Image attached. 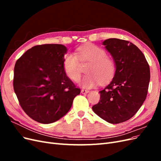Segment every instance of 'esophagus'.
I'll return each mask as SVG.
<instances>
[{
  "label": "esophagus",
  "instance_id": "obj_1",
  "mask_svg": "<svg viewBox=\"0 0 161 161\" xmlns=\"http://www.w3.org/2000/svg\"><path fill=\"white\" fill-rule=\"evenodd\" d=\"M88 92H89L88 90H85V89L81 90V93H82V94H86V93H88Z\"/></svg>",
  "mask_w": 161,
  "mask_h": 161
}]
</instances>
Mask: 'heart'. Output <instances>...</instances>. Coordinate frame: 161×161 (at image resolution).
I'll return each mask as SVG.
<instances>
[{"mask_svg": "<svg viewBox=\"0 0 161 161\" xmlns=\"http://www.w3.org/2000/svg\"><path fill=\"white\" fill-rule=\"evenodd\" d=\"M75 53H66L63 60L64 72L71 80L77 81L80 79L82 69L79 60L82 64L89 63L85 70L86 74L80 82L85 88H92L99 82L105 83L114 77L116 70L115 62L113 58L107 56L103 48L89 44L77 48Z\"/></svg>", "mask_w": 161, "mask_h": 161, "instance_id": "b5f03b06", "label": "heart"}]
</instances>
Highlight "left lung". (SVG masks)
Masks as SVG:
<instances>
[{
  "label": "left lung",
  "mask_w": 161,
  "mask_h": 161,
  "mask_svg": "<svg viewBox=\"0 0 161 161\" xmlns=\"http://www.w3.org/2000/svg\"><path fill=\"white\" fill-rule=\"evenodd\" d=\"M103 44L113 57L116 70L92 109L108 122L119 124L132 118L147 98L150 68L143 53L132 43L111 38Z\"/></svg>",
  "instance_id": "1"
}]
</instances>
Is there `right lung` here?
Wrapping results in <instances>:
<instances>
[{
  "label": "right lung",
  "mask_w": 161,
  "mask_h": 161,
  "mask_svg": "<svg viewBox=\"0 0 161 161\" xmlns=\"http://www.w3.org/2000/svg\"><path fill=\"white\" fill-rule=\"evenodd\" d=\"M66 47L62 44L32 47L17 60L13 88L25 114L41 124H50L66 115L80 94L63 68Z\"/></svg>",
  "instance_id": "add662e5"
}]
</instances>
